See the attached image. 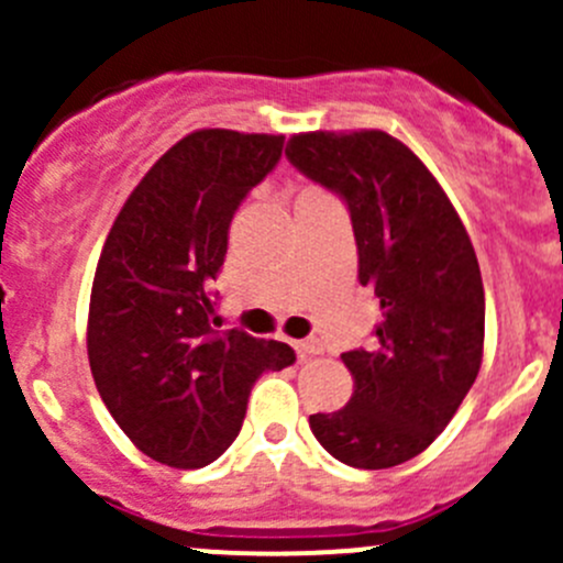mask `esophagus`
I'll use <instances>...</instances> for the list:
<instances>
[{
  "mask_svg": "<svg viewBox=\"0 0 563 563\" xmlns=\"http://www.w3.org/2000/svg\"><path fill=\"white\" fill-rule=\"evenodd\" d=\"M294 349H297L299 356H313V354H321V343H318L316 338H308V340H294Z\"/></svg>",
  "mask_w": 563,
  "mask_h": 563,
  "instance_id": "obj_1",
  "label": "esophagus"
}]
</instances>
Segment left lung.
<instances>
[{
	"instance_id": "8db88e82",
	"label": "left lung",
	"mask_w": 563,
	"mask_h": 563,
	"mask_svg": "<svg viewBox=\"0 0 563 563\" xmlns=\"http://www.w3.org/2000/svg\"><path fill=\"white\" fill-rule=\"evenodd\" d=\"M286 157L345 201L360 283L382 305L371 345L340 356L354 395L313 413L310 430L340 463L391 468L433 444L479 373L485 288L474 245L435 176L384 130L299 133Z\"/></svg>"
}]
</instances>
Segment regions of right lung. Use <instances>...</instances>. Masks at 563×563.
Segmentation results:
<instances>
[{
  "label": "right lung",
  "instance_id": "1",
  "mask_svg": "<svg viewBox=\"0 0 563 563\" xmlns=\"http://www.w3.org/2000/svg\"><path fill=\"white\" fill-rule=\"evenodd\" d=\"M283 135L196 130L146 172L117 214L89 299L95 387L128 439L172 468H203L234 444L264 371L291 345L212 327L209 286L234 212L283 155Z\"/></svg>",
  "mask_w": 563,
  "mask_h": 563
}]
</instances>
